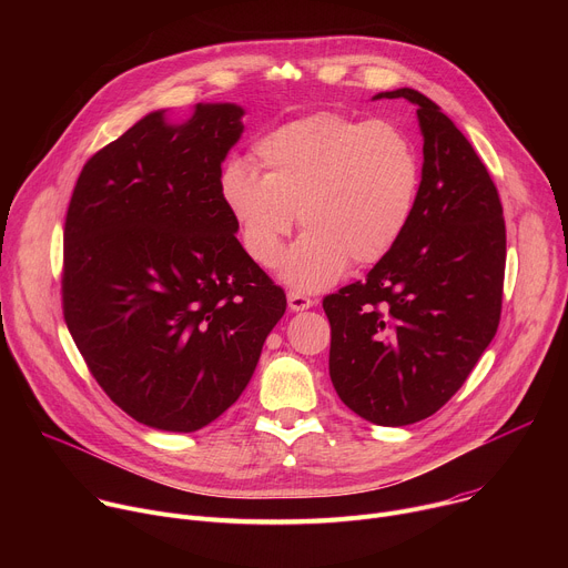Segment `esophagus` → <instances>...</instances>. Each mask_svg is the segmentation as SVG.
<instances>
[{
    "mask_svg": "<svg viewBox=\"0 0 568 568\" xmlns=\"http://www.w3.org/2000/svg\"><path fill=\"white\" fill-rule=\"evenodd\" d=\"M287 305L292 312H301V310H307L314 305V298H310L307 294L303 292H296V290H290L287 292Z\"/></svg>",
    "mask_w": 568,
    "mask_h": 568,
    "instance_id": "obj_1",
    "label": "esophagus"
}]
</instances>
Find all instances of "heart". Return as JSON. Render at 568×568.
Instances as JSON below:
<instances>
[{"instance_id": "1", "label": "heart", "mask_w": 568, "mask_h": 568, "mask_svg": "<svg viewBox=\"0 0 568 568\" xmlns=\"http://www.w3.org/2000/svg\"><path fill=\"white\" fill-rule=\"evenodd\" d=\"M252 154L261 175L231 161L220 178L222 200L261 267L281 261L298 213L305 233L281 267L296 290L328 287L348 261L384 258L418 202V152L386 121L314 112L261 136Z\"/></svg>"}]
</instances>
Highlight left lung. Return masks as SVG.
I'll list each match as a JSON object with an SVG mask.
<instances>
[{
    "label": "left lung",
    "instance_id": "left-lung-1",
    "mask_svg": "<svg viewBox=\"0 0 568 568\" xmlns=\"http://www.w3.org/2000/svg\"><path fill=\"white\" fill-rule=\"evenodd\" d=\"M375 99L418 105V202L390 252L364 281L323 298V310L342 402L368 423L402 427L447 404L495 339L506 222L488 169L434 101L409 88Z\"/></svg>",
    "mask_w": 568,
    "mask_h": 568
}]
</instances>
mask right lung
<instances>
[{"instance_id":"obj_1","label":"right lung","mask_w":568,"mask_h":568,"mask_svg":"<svg viewBox=\"0 0 568 568\" xmlns=\"http://www.w3.org/2000/svg\"><path fill=\"white\" fill-rule=\"evenodd\" d=\"M242 108L152 112L80 171L62 252V314L90 373L136 423L197 432L250 384L283 287L235 237L222 161Z\"/></svg>"}]
</instances>
